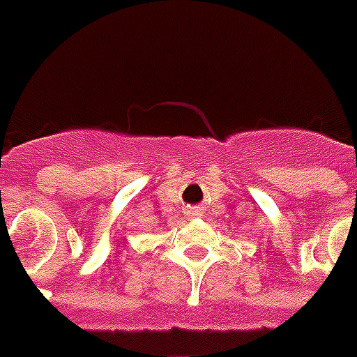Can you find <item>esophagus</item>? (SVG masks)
Here are the masks:
<instances>
[{"mask_svg":"<svg viewBox=\"0 0 357 357\" xmlns=\"http://www.w3.org/2000/svg\"><path fill=\"white\" fill-rule=\"evenodd\" d=\"M187 215H189V217H198V215H200V209H198V207H190L189 211H187Z\"/></svg>","mask_w":357,"mask_h":357,"instance_id":"esophagus-1","label":"esophagus"}]
</instances>
